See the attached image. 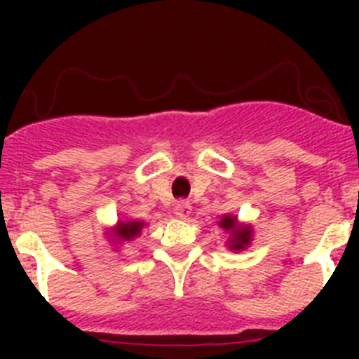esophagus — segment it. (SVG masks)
<instances>
[{
  "label": "esophagus",
  "instance_id": "esophagus-1",
  "mask_svg": "<svg viewBox=\"0 0 359 359\" xmlns=\"http://www.w3.org/2000/svg\"><path fill=\"white\" fill-rule=\"evenodd\" d=\"M174 214H176L177 217H180V219L189 217V214H190L189 203H185V201H177V203H176V207H174Z\"/></svg>",
  "mask_w": 359,
  "mask_h": 359
}]
</instances>
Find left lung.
Here are the masks:
<instances>
[{"label": "left lung", "instance_id": "obj_1", "mask_svg": "<svg viewBox=\"0 0 359 359\" xmlns=\"http://www.w3.org/2000/svg\"><path fill=\"white\" fill-rule=\"evenodd\" d=\"M219 226L230 233V239H228V248L230 250H233V252H243L246 246H250V241H252V226L250 224L239 226L236 215H224L219 221Z\"/></svg>", "mask_w": 359, "mask_h": 359}]
</instances>
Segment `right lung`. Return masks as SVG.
<instances>
[{"label": "right lung", "instance_id": "add662e5", "mask_svg": "<svg viewBox=\"0 0 359 359\" xmlns=\"http://www.w3.org/2000/svg\"><path fill=\"white\" fill-rule=\"evenodd\" d=\"M144 226V221H120L115 228H111V237L115 241H131L140 236Z\"/></svg>", "mask_w": 359, "mask_h": 359}]
</instances>
